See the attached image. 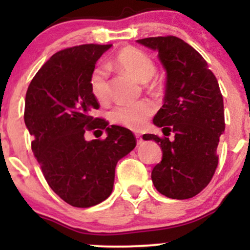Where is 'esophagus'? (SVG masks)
<instances>
[{
	"instance_id": "1",
	"label": "esophagus",
	"mask_w": 250,
	"mask_h": 250,
	"mask_svg": "<svg viewBox=\"0 0 250 250\" xmlns=\"http://www.w3.org/2000/svg\"><path fill=\"white\" fill-rule=\"evenodd\" d=\"M135 137H136V141H137V145H140V143H142V136L140 134H135Z\"/></svg>"
}]
</instances>
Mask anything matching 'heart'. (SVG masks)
<instances>
[{
    "label": "heart",
    "mask_w": 250,
    "mask_h": 250,
    "mask_svg": "<svg viewBox=\"0 0 250 250\" xmlns=\"http://www.w3.org/2000/svg\"><path fill=\"white\" fill-rule=\"evenodd\" d=\"M114 67L127 71L135 79L146 82L154 76L156 65L150 56L135 47L122 48L116 53L113 60ZM109 74L103 64H97L91 70L89 77V87L93 96L97 101H104L109 91ZM155 111V105L150 101L143 100L136 103H125L114 107L109 113V119L115 125L140 130Z\"/></svg>",
    "instance_id": "b5f03b06"
}]
</instances>
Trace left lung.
Segmentation results:
<instances>
[{
	"label": "left lung",
	"instance_id": "1",
	"mask_svg": "<svg viewBox=\"0 0 250 250\" xmlns=\"http://www.w3.org/2000/svg\"><path fill=\"white\" fill-rule=\"evenodd\" d=\"M159 51L167 71L165 103L154 117L166 136L145 134L162 148V161L151 171L155 188L165 196L190 199L213 179L219 165L225 109L219 82L208 63L187 42L176 36L147 37L137 41ZM174 134L171 142L167 136Z\"/></svg>",
	"mask_w": 250,
	"mask_h": 250
}]
</instances>
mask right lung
<instances>
[{
  "mask_svg": "<svg viewBox=\"0 0 250 250\" xmlns=\"http://www.w3.org/2000/svg\"><path fill=\"white\" fill-rule=\"evenodd\" d=\"M111 44H81L57 51L31 80L24 123L31 149L55 194L77 208H88L111 194L117 161L136 146L127 128L107 127L91 116L99 101L89 87L97 60ZM107 130L105 139L85 142V131Z\"/></svg>",
  "mask_w": 250,
  "mask_h": 250,
  "instance_id": "1",
  "label": "right lung"
}]
</instances>
